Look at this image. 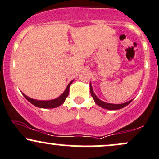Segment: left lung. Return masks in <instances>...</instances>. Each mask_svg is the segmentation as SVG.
Masks as SVG:
<instances>
[{
	"mask_svg": "<svg viewBox=\"0 0 159 159\" xmlns=\"http://www.w3.org/2000/svg\"><path fill=\"white\" fill-rule=\"evenodd\" d=\"M90 90L91 96H92V97L93 98L95 102H96V105H98V106L103 107V108L107 109V110H118V109H121V108H123V107H125L126 105H129V104L132 101V100H130V101L127 102L123 103V104L107 103V102H105L102 101V100H100L99 98H98L97 96L95 95V93H93V88H92V85H91V84H90Z\"/></svg>",
	"mask_w": 159,
	"mask_h": 159,
	"instance_id": "8db88e82",
	"label": "left lung"
}]
</instances>
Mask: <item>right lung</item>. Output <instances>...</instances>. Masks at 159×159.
<instances>
[{
    "mask_svg": "<svg viewBox=\"0 0 159 159\" xmlns=\"http://www.w3.org/2000/svg\"><path fill=\"white\" fill-rule=\"evenodd\" d=\"M73 80L72 81L69 82V84L67 86V87L66 88L63 94H61V96L58 98H55V99L52 100H48V101H42V100H36L34 98H31L28 96H27L26 95H25L22 93L23 96H25V98L27 100H28V102H30L32 105H35L36 107H41V108H54V107H57L60 105H61L62 104L65 102L66 98L69 95V87H70L71 84L72 83Z\"/></svg>",
    "mask_w": 159,
    "mask_h": 159,
    "instance_id": "1",
    "label": "right lung"
}]
</instances>
